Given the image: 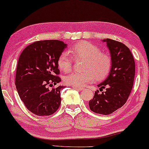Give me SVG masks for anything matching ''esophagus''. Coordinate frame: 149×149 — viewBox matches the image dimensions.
I'll return each mask as SVG.
<instances>
[{"label":"esophagus","mask_w":149,"mask_h":149,"mask_svg":"<svg viewBox=\"0 0 149 149\" xmlns=\"http://www.w3.org/2000/svg\"><path fill=\"white\" fill-rule=\"evenodd\" d=\"M73 88H74L75 89L80 90V91H82V90H83V89H84L83 88H81V87H77V86H73Z\"/></svg>","instance_id":"obj_1"}]
</instances>
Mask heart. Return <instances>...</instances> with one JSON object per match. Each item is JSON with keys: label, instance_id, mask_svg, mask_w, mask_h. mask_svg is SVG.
<instances>
[{"label": "heart", "instance_id": "heart-1", "mask_svg": "<svg viewBox=\"0 0 149 149\" xmlns=\"http://www.w3.org/2000/svg\"><path fill=\"white\" fill-rule=\"evenodd\" d=\"M62 52L58 59L59 68L64 72L72 69L73 58L76 60L84 59L82 72L71 73L64 78L65 83L77 87H82L93 82L95 78H104L111 68V58L107 54L100 52L98 47L86 41L78 42L69 49ZM72 56H71V55Z\"/></svg>", "mask_w": 149, "mask_h": 149}]
</instances>
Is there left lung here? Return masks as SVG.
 I'll list each match as a JSON object with an SVG mask.
<instances>
[{
	"label": "left lung",
	"mask_w": 149,
	"mask_h": 149,
	"mask_svg": "<svg viewBox=\"0 0 149 149\" xmlns=\"http://www.w3.org/2000/svg\"><path fill=\"white\" fill-rule=\"evenodd\" d=\"M107 43L111 58V68L107 78L97 84L93 98L88 102L92 111L102 115H109L121 108L127 102L135 78V61L131 51L123 43L107 38L102 40Z\"/></svg>",
	"instance_id": "obj_1"
}]
</instances>
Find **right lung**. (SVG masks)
<instances>
[{
	"label": "right lung",
	"mask_w": 149,
	"mask_h": 149,
	"mask_svg": "<svg viewBox=\"0 0 149 149\" xmlns=\"http://www.w3.org/2000/svg\"><path fill=\"white\" fill-rule=\"evenodd\" d=\"M67 45L63 41L46 40L28 45L20 54L16 69V89L28 110L39 116L54 113L61 103V79L58 59Z\"/></svg>",
	"instance_id": "obj_1"
}]
</instances>
